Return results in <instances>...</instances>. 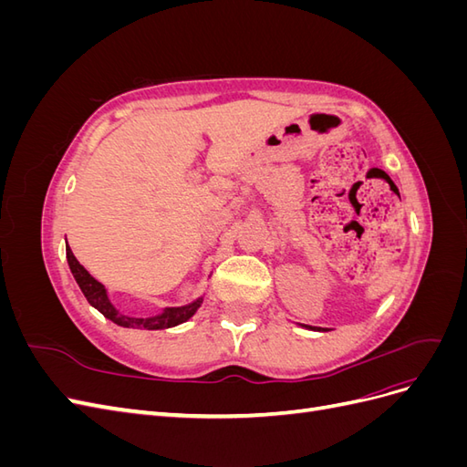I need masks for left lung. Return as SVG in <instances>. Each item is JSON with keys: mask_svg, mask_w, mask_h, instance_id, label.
Listing matches in <instances>:
<instances>
[{"mask_svg": "<svg viewBox=\"0 0 467 467\" xmlns=\"http://www.w3.org/2000/svg\"><path fill=\"white\" fill-rule=\"evenodd\" d=\"M306 329H312V331H327V329H321V327H312V325H302Z\"/></svg>", "mask_w": 467, "mask_h": 467, "instance_id": "1", "label": "left lung"}]
</instances>
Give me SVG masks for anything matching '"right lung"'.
<instances>
[{
    "label": "right lung",
    "mask_w": 467,
    "mask_h": 467,
    "mask_svg": "<svg viewBox=\"0 0 467 467\" xmlns=\"http://www.w3.org/2000/svg\"><path fill=\"white\" fill-rule=\"evenodd\" d=\"M66 257H67V265H69V271H72L78 286L81 288L83 296H86L88 302L99 309L107 319H110L112 323L120 325V327H129V329H148V331H158V329H169V327H175V325H181L189 321L194 314L196 309L202 306L204 296L201 298L192 300L187 306H179V307H165L161 314L158 316H150V317H132V316H126L120 314L119 309L112 306L107 288L101 285V282L95 280L83 265H79V261L74 257V253L69 247H66Z\"/></svg>",
    "instance_id": "obj_1"
}]
</instances>
